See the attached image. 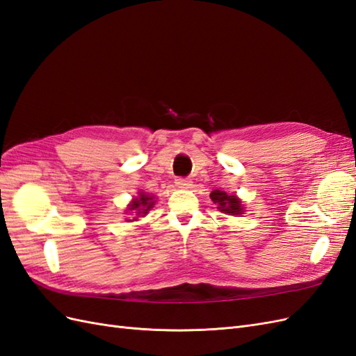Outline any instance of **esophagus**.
Segmentation results:
<instances>
[{
  "label": "esophagus",
  "mask_w": 356,
  "mask_h": 356,
  "mask_svg": "<svg viewBox=\"0 0 356 356\" xmlns=\"http://www.w3.org/2000/svg\"><path fill=\"white\" fill-rule=\"evenodd\" d=\"M175 186L178 188H190L191 187V181L187 178H177L175 179Z\"/></svg>",
  "instance_id": "obj_1"
}]
</instances>
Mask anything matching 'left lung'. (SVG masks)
<instances>
[{
  "mask_svg": "<svg viewBox=\"0 0 356 356\" xmlns=\"http://www.w3.org/2000/svg\"><path fill=\"white\" fill-rule=\"evenodd\" d=\"M211 199L212 202L217 204V208L229 215H241L243 213V207H242V200L234 196V195H227L225 191L221 190H213L211 193Z\"/></svg>",
  "mask_w": 356,
  "mask_h": 356,
  "instance_id": "obj_1",
  "label": "left lung"
}]
</instances>
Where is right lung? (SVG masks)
I'll list each match as a JSON object with an SVG mask.
<instances>
[{"label": "right lung", "mask_w": 356, "mask_h": 356, "mask_svg": "<svg viewBox=\"0 0 356 356\" xmlns=\"http://www.w3.org/2000/svg\"><path fill=\"white\" fill-rule=\"evenodd\" d=\"M154 203H156L154 196L147 195L144 191H139L138 197H135L131 203L127 204L126 213L129 212V215H132V220H127V221H136L139 217H145L148 211L154 207Z\"/></svg>", "instance_id": "add662e5"}]
</instances>
